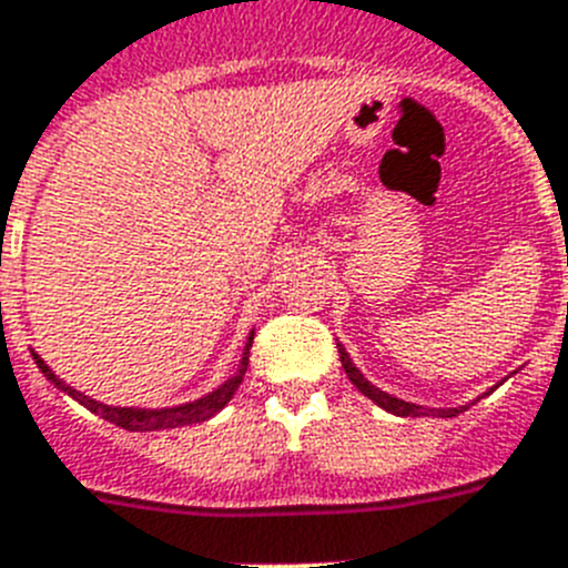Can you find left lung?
I'll return each instance as SVG.
<instances>
[{
  "mask_svg": "<svg viewBox=\"0 0 568 568\" xmlns=\"http://www.w3.org/2000/svg\"><path fill=\"white\" fill-rule=\"evenodd\" d=\"M338 353H341V364H344L346 378L353 381V384L358 386V389L366 395V398H373L375 404L384 406L386 413L409 415V418H420V415H440V418H453V415H458L460 409H464V406H460V409H424V406H415V404H406V400H400V398H393V395L381 393L378 386L369 384V381H366L364 375H361L358 369H355L353 361H349V355L344 353V346H341V344H338Z\"/></svg>",
  "mask_w": 568,
  "mask_h": 568,
  "instance_id": "8db88e82",
  "label": "left lung"
}]
</instances>
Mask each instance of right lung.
<instances>
[{
  "label": "right lung",
  "mask_w": 568,
  "mask_h": 568,
  "mask_svg": "<svg viewBox=\"0 0 568 568\" xmlns=\"http://www.w3.org/2000/svg\"><path fill=\"white\" fill-rule=\"evenodd\" d=\"M250 346H253V335H250V341H247V349H244V358H241L239 373H235L233 378L227 381V384L219 386V389H215L213 395H207V398H199V400H193V404L173 406V409H124V406L99 404V400H93V398H88V395L77 393L73 386L62 384L57 375L50 373L48 364H44V361L39 358L37 353H33V361H37L39 369L48 375V381H53L57 386H62L70 398H77L79 404L88 406L90 413L102 415L104 420H110V424H115V426H122V429H130V433H153V429H173V426L202 424V420L213 418V415L219 413V409H222V406L227 404L230 398H233L235 389H239V384H241V378H244V373H247Z\"/></svg>",
  "instance_id": "obj_1"
}]
</instances>
